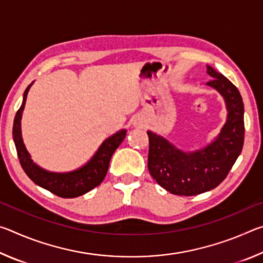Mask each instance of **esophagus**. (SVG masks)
I'll return each mask as SVG.
<instances>
[{"instance_id":"obj_1","label":"esophagus","mask_w":263,"mask_h":263,"mask_svg":"<svg viewBox=\"0 0 263 263\" xmlns=\"http://www.w3.org/2000/svg\"><path fill=\"white\" fill-rule=\"evenodd\" d=\"M133 125H135L136 127H142L145 126V121L140 117H138L135 119V122H133Z\"/></svg>"}]
</instances>
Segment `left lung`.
Returning <instances> with one entry per match:
<instances>
[{"instance_id": "left-lung-1", "label": "left lung", "mask_w": 263, "mask_h": 263, "mask_svg": "<svg viewBox=\"0 0 263 263\" xmlns=\"http://www.w3.org/2000/svg\"><path fill=\"white\" fill-rule=\"evenodd\" d=\"M212 78L206 86L225 101L228 118L215 139L203 148L184 152L166 138L147 131L148 171L171 194L195 196L219 185L241 153L245 137L243 102L238 88L221 73L208 66Z\"/></svg>"}]
</instances>
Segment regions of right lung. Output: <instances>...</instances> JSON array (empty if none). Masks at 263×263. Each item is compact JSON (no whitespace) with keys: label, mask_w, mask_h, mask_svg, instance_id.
I'll return each instance as SVG.
<instances>
[{"label":"right lung","mask_w":263,"mask_h":263,"mask_svg":"<svg viewBox=\"0 0 263 263\" xmlns=\"http://www.w3.org/2000/svg\"><path fill=\"white\" fill-rule=\"evenodd\" d=\"M33 82L29 84L28 88L25 89L23 102H22L21 108L15 116L14 127H12V137H14L21 166L24 169L26 175L42 188L51 191V193L62 198L79 197V196L84 195L88 191L94 189L104 180L106 172L109 169L110 159L115 151L118 148V146L122 144V141L125 139L126 130L123 128V130L114 133L111 137L106 138L102 142L99 149L96 151V153L92 155V158L82 167L66 173L46 171V169L33 162L24 145L23 137H22V114H23L25 106L26 96H28V92Z\"/></svg>","instance_id":"1"}]
</instances>
